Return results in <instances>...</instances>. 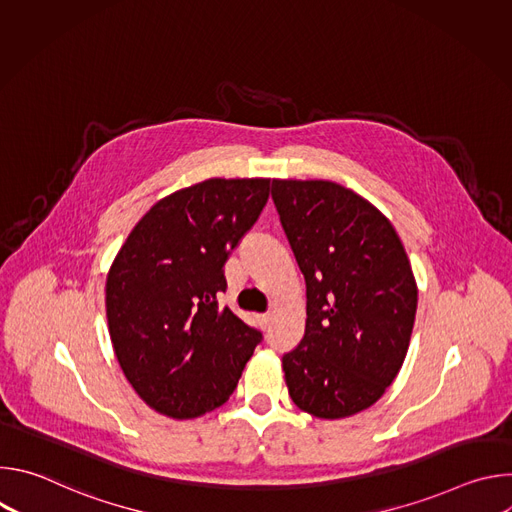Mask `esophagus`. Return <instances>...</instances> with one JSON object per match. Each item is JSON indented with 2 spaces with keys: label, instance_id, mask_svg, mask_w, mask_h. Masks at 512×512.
I'll return each mask as SVG.
<instances>
[{
  "label": "esophagus",
  "instance_id": "34e87169",
  "mask_svg": "<svg viewBox=\"0 0 512 512\" xmlns=\"http://www.w3.org/2000/svg\"><path fill=\"white\" fill-rule=\"evenodd\" d=\"M257 322H259V326H261L263 330H267V326H269L271 318H269V316H259V318H257Z\"/></svg>",
  "mask_w": 512,
  "mask_h": 512
}]
</instances>
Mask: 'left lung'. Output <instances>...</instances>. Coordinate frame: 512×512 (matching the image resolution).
I'll return each instance as SVG.
<instances>
[{
    "mask_svg": "<svg viewBox=\"0 0 512 512\" xmlns=\"http://www.w3.org/2000/svg\"><path fill=\"white\" fill-rule=\"evenodd\" d=\"M271 196L306 279V332L283 354L289 397L320 419L377 403L403 367L417 283L389 218L330 180H273Z\"/></svg>",
    "mask_w": 512,
    "mask_h": 512,
    "instance_id": "obj_1",
    "label": "left lung"
}]
</instances>
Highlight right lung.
Here are the masks:
<instances>
[{
	"mask_svg": "<svg viewBox=\"0 0 512 512\" xmlns=\"http://www.w3.org/2000/svg\"><path fill=\"white\" fill-rule=\"evenodd\" d=\"M269 178H210L156 202L105 283L119 367L154 411L194 419L233 395L261 334L218 306L223 265L255 225Z\"/></svg>",
	"mask_w": 512,
	"mask_h": 512,
	"instance_id": "obj_1",
	"label": "right lung"
}]
</instances>
